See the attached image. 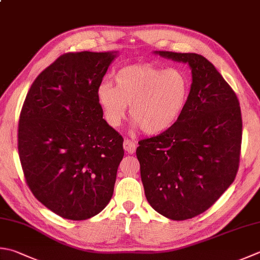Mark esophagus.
I'll return each mask as SVG.
<instances>
[{
    "instance_id": "obj_1",
    "label": "esophagus",
    "mask_w": 260,
    "mask_h": 260,
    "mask_svg": "<svg viewBox=\"0 0 260 260\" xmlns=\"http://www.w3.org/2000/svg\"><path fill=\"white\" fill-rule=\"evenodd\" d=\"M123 146H124V150L127 152V153H129V154L134 153V152L136 151V144L134 143L133 141H131L128 139H126L124 141Z\"/></svg>"
}]
</instances>
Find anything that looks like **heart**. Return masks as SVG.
<instances>
[{
  "instance_id": "b5f03b06",
  "label": "heart",
  "mask_w": 260,
  "mask_h": 260,
  "mask_svg": "<svg viewBox=\"0 0 260 260\" xmlns=\"http://www.w3.org/2000/svg\"><path fill=\"white\" fill-rule=\"evenodd\" d=\"M115 86L101 83L96 101L110 126H119L127 105L134 128L157 135L174 126L184 111L189 84L184 72L152 64L129 65L114 75Z\"/></svg>"
}]
</instances>
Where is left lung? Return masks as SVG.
<instances>
[{"label": "left lung", "instance_id": "8db88e82", "mask_svg": "<svg viewBox=\"0 0 260 260\" xmlns=\"http://www.w3.org/2000/svg\"><path fill=\"white\" fill-rule=\"evenodd\" d=\"M153 54L189 65L191 85L177 123L139 142L136 156L149 204L170 220L184 221L208 210L235 180L241 110L235 91L202 55Z\"/></svg>", "mask_w": 260, "mask_h": 260}]
</instances>
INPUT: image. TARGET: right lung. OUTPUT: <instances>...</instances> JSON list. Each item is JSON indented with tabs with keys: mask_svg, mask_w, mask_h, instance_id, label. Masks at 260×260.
I'll use <instances>...</instances> for the list:
<instances>
[{
	"mask_svg": "<svg viewBox=\"0 0 260 260\" xmlns=\"http://www.w3.org/2000/svg\"><path fill=\"white\" fill-rule=\"evenodd\" d=\"M117 56H60L34 81L20 114L25 181L43 205L68 220L96 215L114 194L124 140L103 118L96 90Z\"/></svg>",
	"mask_w": 260,
	"mask_h": 260,
	"instance_id": "right-lung-1",
	"label": "right lung"
}]
</instances>
